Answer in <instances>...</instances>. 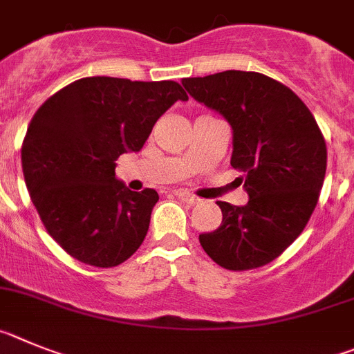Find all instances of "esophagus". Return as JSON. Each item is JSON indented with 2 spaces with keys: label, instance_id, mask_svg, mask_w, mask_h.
<instances>
[{
  "label": "esophagus",
  "instance_id": "1",
  "mask_svg": "<svg viewBox=\"0 0 354 354\" xmlns=\"http://www.w3.org/2000/svg\"><path fill=\"white\" fill-rule=\"evenodd\" d=\"M174 196L178 197V199H181L183 201V203H187V205H197V203H199V197H196V196H192V194H189V192H183V190H176V192H174Z\"/></svg>",
  "mask_w": 354,
  "mask_h": 354
}]
</instances>
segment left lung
<instances>
[{"mask_svg": "<svg viewBox=\"0 0 354 354\" xmlns=\"http://www.w3.org/2000/svg\"><path fill=\"white\" fill-rule=\"evenodd\" d=\"M181 82L232 127L231 165L248 192L245 206L216 203L222 224L199 234L201 247L232 272L272 263L300 236L319 199L326 142L316 118L288 86L257 72L225 70Z\"/></svg>", "mask_w": 354, "mask_h": 354, "instance_id": "8db88e82", "label": "left lung"}]
</instances>
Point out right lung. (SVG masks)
Instances as JSON below:
<instances>
[{
  "label": "right lung",
  "instance_id": "1",
  "mask_svg": "<svg viewBox=\"0 0 354 354\" xmlns=\"http://www.w3.org/2000/svg\"><path fill=\"white\" fill-rule=\"evenodd\" d=\"M189 100L174 81L84 77L38 107L21 148L28 192L44 227L77 261L113 268L145 241L153 189L118 181L120 155L139 151L158 118Z\"/></svg>",
  "mask_w": 354,
  "mask_h": 354
}]
</instances>
